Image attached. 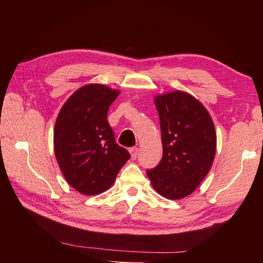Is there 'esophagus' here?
Here are the masks:
<instances>
[{
  "label": "esophagus",
  "mask_w": 263,
  "mask_h": 263,
  "mask_svg": "<svg viewBox=\"0 0 263 263\" xmlns=\"http://www.w3.org/2000/svg\"><path fill=\"white\" fill-rule=\"evenodd\" d=\"M138 152H139L138 147H132V148H130V154H131V157H132V159H136V158H137Z\"/></svg>",
  "instance_id": "obj_1"
}]
</instances>
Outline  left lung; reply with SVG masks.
Returning a JSON list of instances; mask_svg holds the SVG:
<instances>
[{
  "label": "left lung",
  "instance_id": "8db88e82",
  "mask_svg": "<svg viewBox=\"0 0 263 263\" xmlns=\"http://www.w3.org/2000/svg\"><path fill=\"white\" fill-rule=\"evenodd\" d=\"M158 110L163 157L147 175L164 198L191 194L208 174L216 154V131L208 110L183 91L155 98Z\"/></svg>",
  "mask_w": 263,
  "mask_h": 263
}]
</instances>
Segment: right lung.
Instances as JSON below:
<instances>
[{
  "mask_svg": "<svg viewBox=\"0 0 263 263\" xmlns=\"http://www.w3.org/2000/svg\"><path fill=\"white\" fill-rule=\"evenodd\" d=\"M119 93L103 85H87L66 100L55 122V157L66 182L82 194L109 189L131 157L116 143L107 121Z\"/></svg>",
  "mask_w": 263,
  "mask_h": 263,
  "instance_id": "obj_1",
  "label": "right lung"
}]
</instances>
